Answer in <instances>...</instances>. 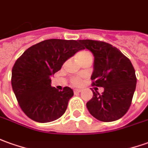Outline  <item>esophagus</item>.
I'll use <instances>...</instances> for the list:
<instances>
[{"mask_svg": "<svg viewBox=\"0 0 148 148\" xmlns=\"http://www.w3.org/2000/svg\"><path fill=\"white\" fill-rule=\"evenodd\" d=\"M80 92H81V89H80V88H76V89H74V92H75V93Z\"/></svg>", "mask_w": 148, "mask_h": 148, "instance_id": "1", "label": "esophagus"}]
</instances>
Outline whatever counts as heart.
<instances>
[{
  "label": "heart",
  "mask_w": 148,
  "mask_h": 148,
  "mask_svg": "<svg viewBox=\"0 0 148 148\" xmlns=\"http://www.w3.org/2000/svg\"><path fill=\"white\" fill-rule=\"evenodd\" d=\"M89 56H91L90 53L87 52V51H81V52L76 55V60H82V59ZM80 83H81V78L80 76H75L72 79V84H74V85H79Z\"/></svg>",
  "instance_id": "obj_1"
}]
</instances>
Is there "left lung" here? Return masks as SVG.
<instances>
[{"instance_id":"8db88e82","label":"left lung","mask_w":148,"mask_h":148,"mask_svg":"<svg viewBox=\"0 0 148 148\" xmlns=\"http://www.w3.org/2000/svg\"><path fill=\"white\" fill-rule=\"evenodd\" d=\"M78 42L94 56L92 85L104 88L101 94L92 91V98L86 104L88 110L101 122L119 120L129 110L135 91L137 80L133 65L110 43L90 39Z\"/></svg>"}]
</instances>
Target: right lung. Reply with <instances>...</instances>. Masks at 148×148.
I'll return each instance as SVG.
<instances>
[{
  "instance_id": "1",
  "label": "right lung",
  "mask_w": 148,
  "mask_h": 148,
  "mask_svg": "<svg viewBox=\"0 0 148 148\" xmlns=\"http://www.w3.org/2000/svg\"><path fill=\"white\" fill-rule=\"evenodd\" d=\"M82 50L77 40L47 39L34 45L15 62L11 84L22 111L38 123H50L65 113L73 96L71 88L59 91L51 77L63 64Z\"/></svg>"
}]
</instances>
